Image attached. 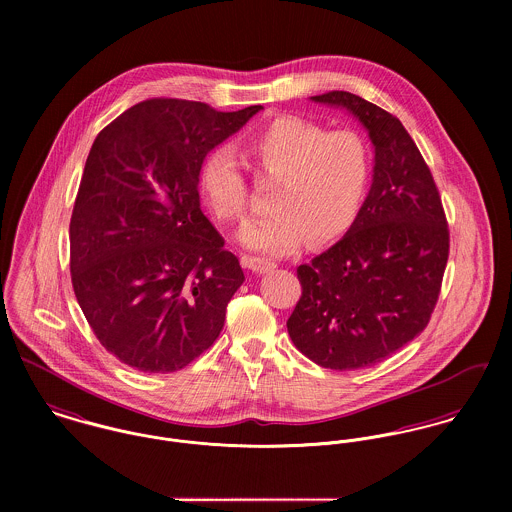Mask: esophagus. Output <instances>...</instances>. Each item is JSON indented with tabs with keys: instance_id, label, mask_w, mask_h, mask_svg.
Returning <instances> with one entry per match:
<instances>
[{
	"instance_id": "obj_1",
	"label": "esophagus",
	"mask_w": 512,
	"mask_h": 512,
	"mask_svg": "<svg viewBox=\"0 0 512 512\" xmlns=\"http://www.w3.org/2000/svg\"><path fill=\"white\" fill-rule=\"evenodd\" d=\"M242 266L248 268L250 272L264 274V272L274 270V268H276V262L266 260V258H256V256H244V258H242Z\"/></svg>"
}]
</instances>
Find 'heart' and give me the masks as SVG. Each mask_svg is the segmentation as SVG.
Returning <instances> with one entry per match:
<instances>
[{"mask_svg": "<svg viewBox=\"0 0 512 512\" xmlns=\"http://www.w3.org/2000/svg\"><path fill=\"white\" fill-rule=\"evenodd\" d=\"M248 157L278 179L276 215L242 228L244 248L262 254H290L303 242L321 246L347 234L365 203L372 159L365 138L353 130L282 116L246 144ZM199 193L220 220L246 219V185L226 147L205 155L197 175Z\"/></svg>", "mask_w": 512, "mask_h": 512, "instance_id": "b5f03b06", "label": "heart"}]
</instances>
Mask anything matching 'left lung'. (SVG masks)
Returning <instances> with one entry per match:
<instances>
[{
  "label": "left lung",
  "mask_w": 512,
  "mask_h": 512,
  "mask_svg": "<svg viewBox=\"0 0 512 512\" xmlns=\"http://www.w3.org/2000/svg\"><path fill=\"white\" fill-rule=\"evenodd\" d=\"M313 102L349 112L374 149L372 183L351 230L297 268L293 345L333 370L376 365L424 331L438 301L449 232L434 177L398 118L333 90Z\"/></svg>",
  "instance_id": "8db88e82"
}]
</instances>
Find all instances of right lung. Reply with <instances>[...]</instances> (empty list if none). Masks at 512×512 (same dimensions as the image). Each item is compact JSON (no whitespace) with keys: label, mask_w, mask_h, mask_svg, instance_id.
<instances>
[{"label":"right lung","mask_w":512,"mask_h":512,"mask_svg":"<svg viewBox=\"0 0 512 512\" xmlns=\"http://www.w3.org/2000/svg\"><path fill=\"white\" fill-rule=\"evenodd\" d=\"M260 110L153 98L90 147L71 219V276L88 325L124 365L175 372L217 341L244 272L201 211L197 175Z\"/></svg>","instance_id":"add662e5"}]
</instances>
